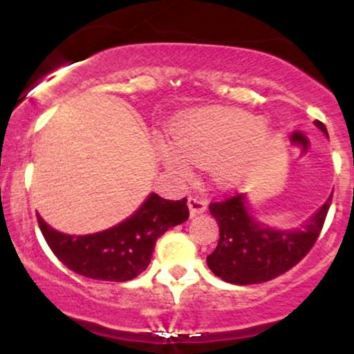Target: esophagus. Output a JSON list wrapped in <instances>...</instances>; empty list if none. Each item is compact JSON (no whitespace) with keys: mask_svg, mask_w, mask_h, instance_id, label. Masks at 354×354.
Returning <instances> with one entry per match:
<instances>
[{"mask_svg":"<svg viewBox=\"0 0 354 354\" xmlns=\"http://www.w3.org/2000/svg\"><path fill=\"white\" fill-rule=\"evenodd\" d=\"M188 208H189L191 216H196V214L205 213L206 208H208V203H206V200H203V198H200V196H189L188 198Z\"/></svg>","mask_w":354,"mask_h":354,"instance_id":"34e87169","label":"esophagus"}]
</instances>
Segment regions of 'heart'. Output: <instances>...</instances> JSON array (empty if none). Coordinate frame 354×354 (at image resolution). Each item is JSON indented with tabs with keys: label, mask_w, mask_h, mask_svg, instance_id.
Masks as SVG:
<instances>
[{
	"label": "heart",
	"mask_w": 354,
	"mask_h": 354,
	"mask_svg": "<svg viewBox=\"0 0 354 354\" xmlns=\"http://www.w3.org/2000/svg\"><path fill=\"white\" fill-rule=\"evenodd\" d=\"M171 145L161 148V161L178 178L191 163H209L219 183H231L273 140V128L253 113L230 108H201L186 113L169 129Z\"/></svg>",
	"instance_id": "1"
}]
</instances>
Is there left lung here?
<instances>
[{"label": "left lung", "mask_w": 354, "mask_h": 354, "mask_svg": "<svg viewBox=\"0 0 354 354\" xmlns=\"http://www.w3.org/2000/svg\"><path fill=\"white\" fill-rule=\"evenodd\" d=\"M315 126L328 136L326 126ZM333 193L326 203L299 228H273L259 221L248 205L246 194L211 203L209 213L219 226L216 250L206 258L209 270L223 281L254 284L286 273L308 254L323 228Z\"/></svg>", "instance_id": "left-lung-1"}]
</instances>
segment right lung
I'll return each instance as SVG.
<instances>
[{
	"mask_svg": "<svg viewBox=\"0 0 354 354\" xmlns=\"http://www.w3.org/2000/svg\"><path fill=\"white\" fill-rule=\"evenodd\" d=\"M38 216L48 246L64 266L100 281H129L148 268L161 234L189 216L186 198L165 200L149 193L131 216L91 234H66Z\"/></svg>",
	"mask_w": 354,
	"mask_h": 354,
	"instance_id": "add662e5",
	"label": "right lung"
}]
</instances>
